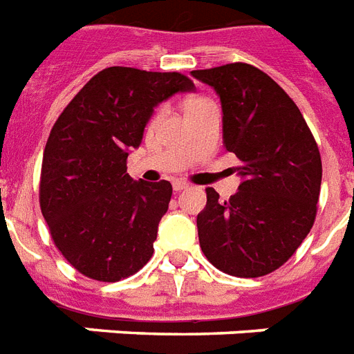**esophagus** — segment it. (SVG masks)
I'll return each mask as SVG.
<instances>
[{"instance_id":"34e87169","label":"esophagus","mask_w":354,"mask_h":354,"mask_svg":"<svg viewBox=\"0 0 354 354\" xmlns=\"http://www.w3.org/2000/svg\"><path fill=\"white\" fill-rule=\"evenodd\" d=\"M188 185H186L185 180H174V190L175 192H180V190H186Z\"/></svg>"}]
</instances>
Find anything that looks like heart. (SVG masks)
<instances>
[{"label": "heart", "instance_id": "1", "mask_svg": "<svg viewBox=\"0 0 354 354\" xmlns=\"http://www.w3.org/2000/svg\"><path fill=\"white\" fill-rule=\"evenodd\" d=\"M194 102H195V100H194Z\"/></svg>", "mask_w": 354, "mask_h": 354}]
</instances>
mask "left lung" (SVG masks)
<instances>
[{"label": "left lung", "instance_id": "obj_1", "mask_svg": "<svg viewBox=\"0 0 354 354\" xmlns=\"http://www.w3.org/2000/svg\"><path fill=\"white\" fill-rule=\"evenodd\" d=\"M221 100L223 144L241 160L228 201L206 188L197 216L201 250L216 268L259 278L283 265L313 228L322 159L292 98L248 64L192 71Z\"/></svg>", "mask_w": 354, "mask_h": 354}]
</instances>
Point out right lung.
Returning a JSON list of instances; mask_svg holds the SVG:
<instances>
[{"mask_svg": "<svg viewBox=\"0 0 354 354\" xmlns=\"http://www.w3.org/2000/svg\"><path fill=\"white\" fill-rule=\"evenodd\" d=\"M194 89L180 73L107 67L50 129L39 206L62 256L87 278L118 281L149 261L171 185L133 180L126 160L155 107Z\"/></svg>", "mask_w": 354, "mask_h": 354, "instance_id": "obj_1", "label": "right lung"}]
</instances>
